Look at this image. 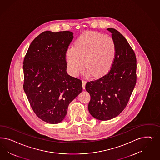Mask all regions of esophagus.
<instances>
[{
    "label": "esophagus",
    "mask_w": 160,
    "mask_h": 160,
    "mask_svg": "<svg viewBox=\"0 0 160 160\" xmlns=\"http://www.w3.org/2000/svg\"><path fill=\"white\" fill-rule=\"evenodd\" d=\"M86 83H87V82H86L85 81H83V80H82V87L83 89L85 88V85H86Z\"/></svg>",
    "instance_id": "34e87169"
}]
</instances>
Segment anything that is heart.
I'll return each mask as SVG.
<instances>
[{"label": "heart", "mask_w": 160, "mask_h": 160, "mask_svg": "<svg viewBox=\"0 0 160 160\" xmlns=\"http://www.w3.org/2000/svg\"><path fill=\"white\" fill-rule=\"evenodd\" d=\"M116 57L117 46L112 37L88 32L78 38L74 47L68 49L65 58L73 76L82 72L85 65L92 77H99L111 69Z\"/></svg>", "instance_id": "heart-1"}]
</instances>
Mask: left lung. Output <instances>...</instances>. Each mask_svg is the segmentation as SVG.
<instances>
[{"label":"left lung","instance_id":"8db88e82","mask_svg":"<svg viewBox=\"0 0 160 160\" xmlns=\"http://www.w3.org/2000/svg\"><path fill=\"white\" fill-rule=\"evenodd\" d=\"M107 30L117 46V57L107 74L87 83L85 89L91 96L89 113L101 121L113 118L128 102L137 81V59L132 48L124 36L113 28Z\"/></svg>","mask_w":160,"mask_h":160}]
</instances>
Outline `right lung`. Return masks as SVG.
I'll return each mask as SVG.
<instances>
[{"label":"right lung","instance_id":"right-lung-1","mask_svg":"<svg viewBox=\"0 0 160 160\" xmlns=\"http://www.w3.org/2000/svg\"><path fill=\"white\" fill-rule=\"evenodd\" d=\"M70 31H45L32 42L23 61V89L38 118L58 124L70 102L82 91V81L67 72L66 52Z\"/></svg>","mask_w":160,"mask_h":160}]
</instances>
